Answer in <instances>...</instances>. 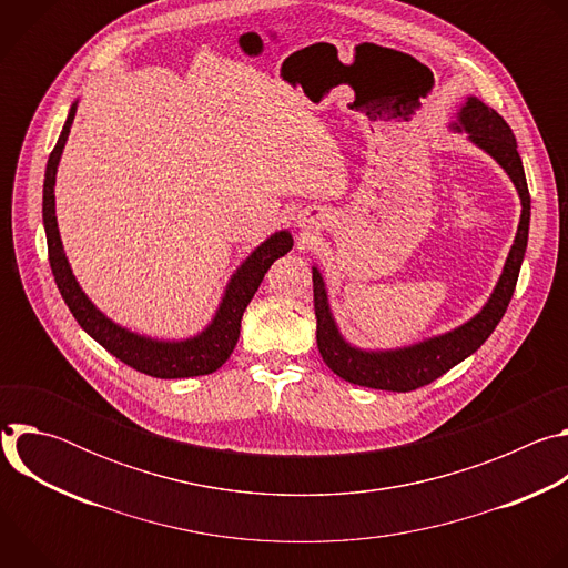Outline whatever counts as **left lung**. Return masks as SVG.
<instances>
[{
	"label": "left lung",
	"mask_w": 568,
	"mask_h": 568,
	"mask_svg": "<svg viewBox=\"0 0 568 568\" xmlns=\"http://www.w3.org/2000/svg\"><path fill=\"white\" fill-rule=\"evenodd\" d=\"M454 130L469 132V139L478 148L490 152L499 161L501 169L510 175L521 197V220H519L515 245L506 261L504 274L490 301L485 303V307L471 321H467L465 326L409 348L366 353V351L353 348L339 335L328 307L326 285H323L318 270L312 267L316 346L323 362L328 364V368L351 384L379 388V390H397V393L416 390L425 384H432L434 379L445 375L449 368H454L458 362L476 353L480 344L495 333L501 316L508 310V303L517 287L521 261L526 254L528 224H530V193L524 175L521 156L517 152V141L510 125L504 121V116L493 108L480 103L476 97L467 99V103L458 112V123H454Z\"/></svg>",
	"instance_id": "left-lung-1"
}]
</instances>
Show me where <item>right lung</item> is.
Listing matches in <instances>:
<instances>
[{
	"mask_svg": "<svg viewBox=\"0 0 568 568\" xmlns=\"http://www.w3.org/2000/svg\"><path fill=\"white\" fill-rule=\"evenodd\" d=\"M75 116V103L69 110L64 128L58 136L55 148L49 154L47 173H44V193H42V217L47 231V247H49V263L55 278V285L71 310L73 318L80 323L90 337H94L108 353H112L123 364L132 366L139 373L161 379H178V377H197L217 371L229 355L233 353L237 337H240V321L242 312L247 310L250 301L254 298L261 281L265 278L272 263L285 256L292 250V235L287 231H278L267 237L263 245L240 265L233 274L220 310L213 318L211 326L186 342H154L148 337H139L128 333L125 328L116 326L105 314H101L94 303L85 296V292L78 287L69 263L62 252V242L55 222V171L58 161L69 136V128Z\"/></svg>",
	"mask_w": 568,
	"mask_h": 568,
	"instance_id": "1",
	"label": "right lung"
}]
</instances>
